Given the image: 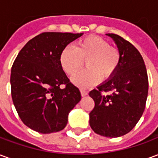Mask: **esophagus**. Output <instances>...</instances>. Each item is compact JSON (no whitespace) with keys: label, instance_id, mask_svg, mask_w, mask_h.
Returning a JSON list of instances; mask_svg holds the SVG:
<instances>
[{"label":"esophagus","instance_id":"1","mask_svg":"<svg viewBox=\"0 0 158 158\" xmlns=\"http://www.w3.org/2000/svg\"><path fill=\"white\" fill-rule=\"evenodd\" d=\"M80 93H81V96H86L88 95V92L85 90V89H80Z\"/></svg>","mask_w":158,"mask_h":158}]
</instances>
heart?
Wrapping results in <instances>:
<instances>
[{"label": "heart", "instance_id": "heart-1", "mask_svg": "<svg viewBox=\"0 0 158 158\" xmlns=\"http://www.w3.org/2000/svg\"><path fill=\"white\" fill-rule=\"evenodd\" d=\"M86 61L87 69L76 73L71 78L74 85L89 88L99 82L101 77L108 79L115 73L121 62V53L111 47L108 42L98 36H89L79 40L75 47L68 45L62 50L59 62L62 70L73 75Z\"/></svg>", "mask_w": 158, "mask_h": 158}]
</instances>
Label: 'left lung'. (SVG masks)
<instances>
[{
  "mask_svg": "<svg viewBox=\"0 0 158 158\" xmlns=\"http://www.w3.org/2000/svg\"><path fill=\"white\" fill-rule=\"evenodd\" d=\"M121 53L115 73L89 92L95 107L89 113V125L96 134L115 138L124 135L136 125L145 110L148 77L139 51L122 37L106 34ZM102 91H109L102 96Z\"/></svg>",
  "mask_w": 158,
  "mask_h": 158,
  "instance_id": "left-lung-1",
  "label": "left lung"
}]
</instances>
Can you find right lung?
Wrapping results in <instances>:
<instances>
[{"instance_id":"right-lung-1","label":"right lung","mask_w":158,"mask_h":158,"mask_svg":"<svg viewBox=\"0 0 158 158\" xmlns=\"http://www.w3.org/2000/svg\"><path fill=\"white\" fill-rule=\"evenodd\" d=\"M84 34L42 33L30 40L11 70L12 98L23 123L41 134L66 127L69 113L81 100L59 62L62 50ZM61 84H66L61 89Z\"/></svg>"}]
</instances>
